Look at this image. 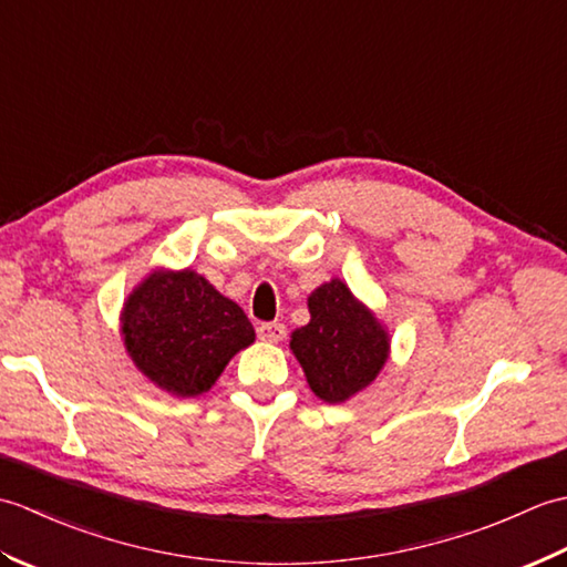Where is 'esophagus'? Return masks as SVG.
I'll return each mask as SVG.
<instances>
[{"label": "esophagus", "instance_id": "34e87169", "mask_svg": "<svg viewBox=\"0 0 567 567\" xmlns=\"http://www.w3.org/2000/svg\"><path fill=\"white\" fill-rule=\"evenodd\" d=\"M282 336H285V327L282 323H260L258 327V339L260 341H265V343H277V341H282Z\"/></svg>", "mask_w": 567, "mask_h": 567}]
</instances>
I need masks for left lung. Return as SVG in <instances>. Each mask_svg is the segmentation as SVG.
Instances as JSON below:
<instances>
[{
	"mask_svg": "<svg viewBox=\"0 0 567 567\" xmlns=\"http://www.w3.org/2000/svg\"><path fill=\"white\" fill-rule=\"evenodd\" d=\"M307 307L311 319L292 331L290 351L311 392L329 404H343L382 372L392 351L390 331L339 277L319 285Z\"/></svg>",
	"mask_w": 567,
	"mask_h": 567,
	"instance_id": "8db88e82",
	"label": "left lung"
}]
</instances>
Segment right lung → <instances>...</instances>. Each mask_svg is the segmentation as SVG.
<instances>
[{"label":"right lung","mask_w":567,"mask_h":567,"mask_svg":"<svg viewBox=\"0 0 567 567\" xmlns=\"http://www.w3.org/2000/svg\"><path fill=\"white\" fill-rule=\"evenodd\" d=\"M118 321L141 375L183 400L209 392L228 360L256 341L244 309L192 268L151 270Z\"/></svg>","instance_id":"1"}]
</instances>
